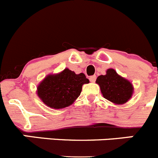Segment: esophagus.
Masks as SVG:
<instances>
[{"instance_id":"34e87169","label":"esophagus","mask_w":158,"mask_h":158,"mask_svg":"<svg viewBox=\"0 0 158 158\" xmlns=\"http://www.w3.org/2000/svg\"><path fill=\"white\" fill-rule=\"evenodd\" d=\"M96 77L95 76H91L90 77H89V80H90V81L93 82V83H94L95 81H96Z\"/></svg>"}]
</instances>
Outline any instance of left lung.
Instances as JSON below:
<instances>
[{
    "instance_id": "obj_1",
    "label": "left lung",
    "mask_w": 158,
    "mask_h": 158,
    "mask_svg": "<svg viewBox=\"0 0 158 158\" xmlns=\"http://www.w3.org/2000/svg\"><path fill=\"white\" fill-rule=\"evenodd\" d=\"M102 95L115 104H124L132 97L134 86L130 81L118 75L114 69H107L105 75L96 78Z\"/></svg>"
}]
</instances>
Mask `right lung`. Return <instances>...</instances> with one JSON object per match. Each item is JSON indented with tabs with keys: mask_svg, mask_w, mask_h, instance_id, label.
I'll use <instances>...</instances> for the list:
<instances>
[{
	"mask_svg": "<svg viewBox=\"0 0 158 158\" xmlns=\"http://www.w3.org/2000/svg\"><path fill=\"white\" fill-rule=\"evenodd\" d=\"M89 83L83 73L76 74L65 68L62 72L48 74L37 86L38 96L47 106L54 109L69 107L78 98L82 85Z\"/></svg>",
	"mask_w": 158,
	"mask_h": 158,
	"instance_id": "add662e5",
	"label": "right lung"
}]
</instances>
